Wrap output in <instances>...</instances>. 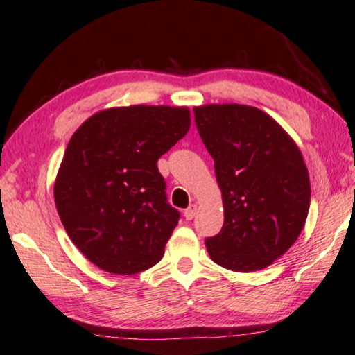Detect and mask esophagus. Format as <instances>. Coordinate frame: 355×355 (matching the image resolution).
<instances>
[{
    "label": "esophagus",
    "mask_w": 355,
    "mask_h": 355,
    "mask_svg": "<svg viewBox=\"0 0 355 355\" xmlns=\"http://www.w3.org/2000/svg\"><path fill=\"white\" fill-rule=\"evenodd\" d=\"M196 213H198V205L193 204V205H189V207L187 208V210H184L183 215H184V218L188 219V221H191V219H193V218L196 216Z\"/></svg>",
    "instance_id": "obj_1"
}]
</instances>
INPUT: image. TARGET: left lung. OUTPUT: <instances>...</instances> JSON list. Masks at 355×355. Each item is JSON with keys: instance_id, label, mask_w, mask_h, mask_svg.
Listing matches in <instances>:
<instances>
[{"instance_id": "1", "label": "left lung", "mask_w": 355, "mask_h": 355, "mask_svg": "<svg viewBox=\"0 0 355 355\" xmlns=\"http://www.w3.org/2000/svg\"><path fill=\"white\" fill-rule=\"evenodd\" d=\"M223 191L224 224L205 239L213 262L234 272L268 267L305 226L311 187L300 150L266 112L223 104L194 109Z\"/></svg>"}]
</instances>
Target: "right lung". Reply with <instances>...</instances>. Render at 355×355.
<instances>
[{"mask_svg":"<svg viewBox=\"0 0 355 355\" xmlns=\"http://www.w3.org/2000/svg\"><path fill=\"white\" fill-rule=\"evenodd\" d=\"M189 129L184 107L98 112L71 137L55 182L67 235L94 266L115 275L153 267L180 219L157 159Z\"/></svg>","mask_w":355,"mask_h":355,"instance_id":"add662e5","label":"right lung"}]
</instances>
